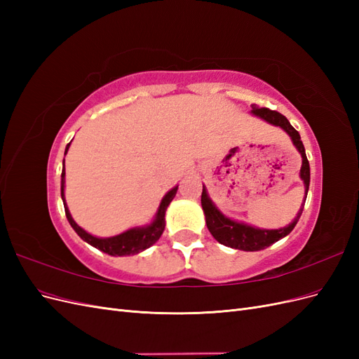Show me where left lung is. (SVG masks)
Listing matches in <instances>:
<instances>
[{
	"instance_id": "left-lung-1",
	"label": "left lung",
	"mask_w": 359,
	"mask_h": 359,
	"mask_svg": "<svg viewBox=\"0 0 359 359\" xmlns=\"http://www.w3.org/2000/svg\"><path fill=\"white\" fill-rule=\"evenodd\" d=\"M252 112L265 119V121L281 127L292 137L293 145L297 147V149L299 151V154L302 157L301 178L304 181V186H306V198H307V191L310 186V165H309L306 149H304L299 133L290 126L287 118L277 111H271L268 107H257L256 104H252ZM201 202L205 212L206 226H208V231L211 232V235L215 238V240L223 245L236 248V250H244V252H257V250H264L271 244L277 243L280 238L289 235L293 227H295V224L298 223L304 208V203H302V208L298 211L295 220H293L289 226L283 227V229L266 231V229H256V227L247 226L243 223H236L231 219H227V217H224L219 210L215 208L214 203L208 198V194H206L205 187L202 190Z\"/></svg>"
}]
</instances>
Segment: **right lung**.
I'll list each match as a JSON object with an SVG mask.
<instances>
[{"instance_id": "obj_1", "label": "right lung", "mask_w": 359, "mask_h": 359, "mask_svg": "<svg viewBox=\"0 0 359 359\" xmlns=\"http://www.w3.org/2000/svg\"><path fill=\"white\" fill-rule=\"evenodd\" d=\"M70 144H67L66 147V153L69 149ZM64 165V163H62ZM64 177H66V170L62 168V173H61V198L64 202V210H66V215L67 220L72 224V227L74 229V232L78 233L83 241H86L88 244H91L93 247L102 250L103 253H107L111 256H128V255H137L142 250L151 247L153 244H156L158 241V238L161 236L163 231H165V212L168 210L169 203L172 202V199L175 198L178 186L173 187L170 191H168V194L163 198L158 211L154 222L151 223L147 227H135V229H130L121 235H116L112 238H95L93 235H90L88 232H85L81 226H78L74 223V220L72 219V215L69 212V208L66 205V201H64Z\"/></svg>"}]
</instances>
